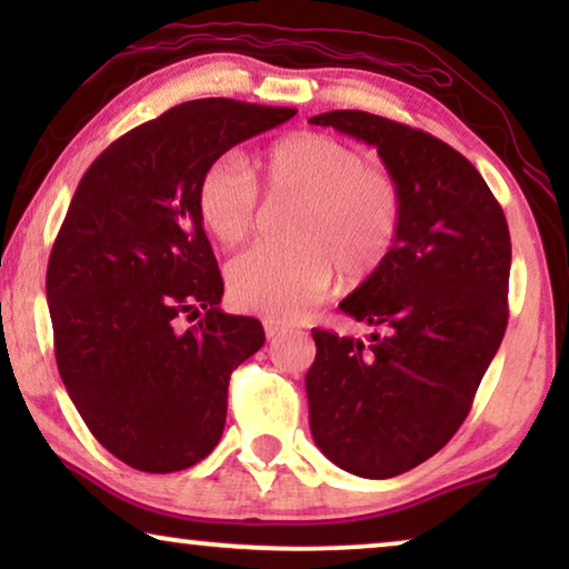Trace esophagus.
Wrapping results in <instances>:
<instances>
[{
	"instance_id": "obj_1",
	"label": "esophagus",
	"mask_w": 569,
	"mask_h": 569,
	"mask_svg": "<svg viewBox=\"0 0 569 569\" xmlns=\"http://www.w3.org/2000/svg\"><path fill=\"white\" fill-rule=\"evenodd\" d=\"M263 331H267L269 339H277V337H282V333L287 331V326L279 323V321H271V318H267V321H263Z\"/></svg>"
}]
</instances>
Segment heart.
<instances>
[{"mask_svg": "<svg viewBox=\"0 0 569 569\" xmlns=\"http://www.w3.org/2000/svg\"><path fill=\"white\" fill-rule=\"evenodd\" d=\"M259 173L269 199L298 201L284 238L228 263V290L240 308L298 318L321 298L331 269L357 284L386 267L403 224V193L386 168L337 137L300 131L263 152ZM197 212L222 246H238L259 220V189L246 160L222 154L197 183Z\"/></svg>", "mask_w": 569, "mask_h": 569, "instance_id": "1", "label": "heart"}]
</instances>
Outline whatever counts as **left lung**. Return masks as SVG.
<instances>
[{
    "mask_svg": "<svg viewBox=\"0 0 569 569\" xmlns=\"http://www.w3.org/2000/svg\"><path fill=\"white\" fill-rule=\"evenodd\" d=\"M310 123L376 147L403 193L391 259L339 306L380 333L365 345L313 329L310 432L339 469L399 477L453 438L500 349L508 220L479 170L422 129L365 111L318 113Z\"/></svg>",
    "mask_w": 569,
    "mask_h": 569,
    "instance_id": "obj_1",
    "label": "left lung"
}]
</instances>
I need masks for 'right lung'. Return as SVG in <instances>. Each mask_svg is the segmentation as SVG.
<instances>
[{
	"mask_svg": "<svg viewBox=\"0 0 569 569\" xmlns=\"http://www.w3.org/2000/svg\"><path fill=\"white\" fill-rule=\"evenodd\" d=\"M295 113L189 100L116 139L77 186L46 271L53 352L88 430L131 469L183 471L222 438L232 370L267 337L217 308L224 284L197 183ZM183 317L198 323L181 330Z\"/></svg>",
	"mask_w": 569,
	"mask_h": 569,
	"instance_id": "1",
	"label": "right lung"
}]
</instances>
